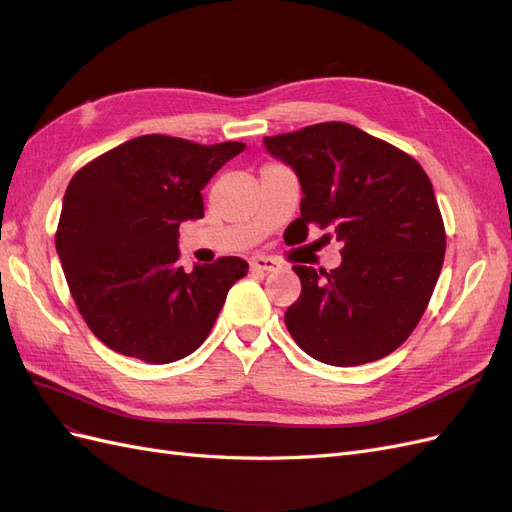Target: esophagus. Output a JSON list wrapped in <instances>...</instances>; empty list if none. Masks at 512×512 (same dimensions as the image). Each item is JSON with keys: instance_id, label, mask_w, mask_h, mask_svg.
<instances>
[{"instance_id": "obj_1", "label": "esophagus", "mask_w": 512, "mask_h": 512, "mask_svg": "<svg viewBox=\"0 0 512 512\" xmlns=\"http://www.w3.org/2000/svg\"><path fill=\"white\" fill-rule=\"evenodd\" d=\"M280 268V263L272 257H263V255H257L251 259V270L253 272H276Z\"/></svg>"}]
</instances>
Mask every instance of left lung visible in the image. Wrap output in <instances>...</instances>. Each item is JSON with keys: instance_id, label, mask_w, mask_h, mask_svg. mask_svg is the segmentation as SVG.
I'll return each instance as SVG.
<instances>
[{"instance_id": "obj_1", "label": "left lung", "mask_w": 512, "mask_h": 512, "mask_svg": "<svg viewBox=\"0 0 512 512\" xmlns=\"http://www.w3.org/2000/svg\"><path fill=\"white\" fill-rule=\"evenodd\" d=\"M263 146L300 180L295 223L304 238L319 225L344 244L334 270L293 266L302 293L285 312L289 334L329 366L389 355L423 317L447 249L430 178L400 148L349 123L310 125Z\"/></svg>"}]
</instances>
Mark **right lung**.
<instances>
[{
    "label": "right lung",
    "mask_w": 512,
    "mask_h": 512,
    "mask_svg": "<svg viewBox=\"0 0 512 512\" xmlns=\"http://www.w3.org/2000/svg\"><path fill=\"white\" fill-rule=\"evenodd\" d=\"M244 148L153 134L74 174L55 246L82 319L108 349L172 364L206 340L249 263L221 257L185 272L178 227L204 217L202 189Z\"/></svg>",
    "instance_id": "1"
}]
</instances>
